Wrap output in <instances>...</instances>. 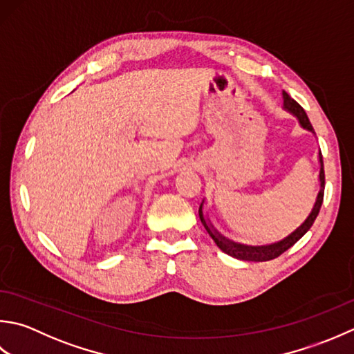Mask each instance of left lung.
Segmentation results:
<instances>
[{
    "mask_svg": "<svg viewBox=\"0 0 354 354\" xmlns=\"http://www.w3.org/2000/svg\"><path fill=\"white\" fill-rule=\"evenodd\" d=\"M283 97H284V108H286V110L293 113L295 116L298 118L302 128H306V129H308V131L315 133V129H313L312 124H310V120L307 118L304 108H302L297 102V100L288 96L286 91H283ZM319 163H321V171H319L321 189L318 192V197H316L312 212L308 214V217L306 218V221L302 223V225L297 230H295V232H292L290 235L286 236L284 240H281L278 243H273V244H268V246H246V244L230 241V240H227L226 236L220 235L212 226H209V223L206 221L205 215H203V211H201L203 203L200 205V209H198L200 220H201V223H203V226L207 230V234L212 236V240L215 241V244H217V246L223 252H225V254L234 257L236 259H244V261H269V259H275L281 254H284L287 249H290L293 244L299 240V238L304 236L307 230L312 227L316 217H318L319 209H321V205H322V200H324V187H326V174H324V162H322V154L321 153H319Z\"/></svg>",
    "mask_w": 354,
    "mask_h": 354,
    "instance_id": "left-lung-1",
    "label": "left lung"
}]
</instances>
